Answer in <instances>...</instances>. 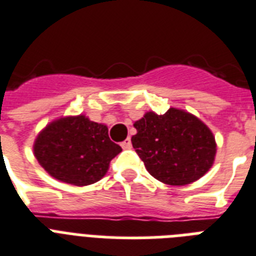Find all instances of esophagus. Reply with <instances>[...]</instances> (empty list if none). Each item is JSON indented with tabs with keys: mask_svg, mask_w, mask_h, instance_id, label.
<instances>
[{
	"mask_svg": "<svg viewBox=\"0 0 256 256\" xmlns=\"http://www.w3.org/2000/svg\"><path fill=\"white\" fill-rule=\"evenodd\" d=\"M121 147L124 150L132 148V140H130V139H126V140H124V142L121 143Z\"/></svg>",
	"mask_w": 256,
	"mask_h": 256,
	"instance_id": "1",
	"label": "esophagus"
}]
</instances>
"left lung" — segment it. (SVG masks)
Segmentation results:
<instances>
[{"instance_id":"8db88e82","label":"left lung","mask_w":256,"mask_h":256,"mask_svg":"<svg viewBox=\"0 0 256 256\" xmlns=\"http://www.w3.org/2000/svg\"><path fill=\"white\" fill-rule=\"evenodd\" d=\"M132 143L150 175L168 186L196 182L213 166L217 151L210 128L184 110L148 112L134 124Z\"/></svg>"}]
</instances>
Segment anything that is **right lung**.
Segmentation results:
<instances>
[{
    "label": "right lung",
    "instance_id": "right-lung-1",
    "mask_svg": "<svg viewBox=\"0 0 256 256\" xmlns=\"http://www.w3.org/2000/svg\"><path fill=\"white\" fill-rule=\"evenodd\" d=\"M121 151L110 140L106 124L82 114L52 121L34 142V155L42 167L56 180L78 186L101 180Z\"/></svg>",
    "mask_w": 256,
    "mask_h": 256
}]
</instances>
